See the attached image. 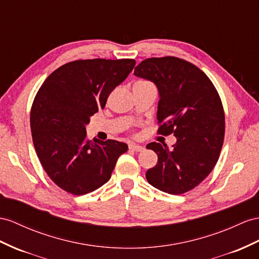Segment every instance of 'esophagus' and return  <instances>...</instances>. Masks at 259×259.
<instances>
[{"mask_svg": "<svg viewBox=\"0 0 259 259\" xmlns=\"http://www.w3.org/2000/svg\"><path fill=\"white\" fill-rule=\"evenodd\" d=\"M129 149L131 151H136V152H140L142 151L144 148L142 147V145H139V144H135V143H130L129 144Z\"/></svg>", "mask_w": 259, "mask_h": 259, "instance_id": "esophagus-1", "label": "esophagus"}]
</instances>
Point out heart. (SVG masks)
I'll return each mask as SVG.
<instances>
[{
    "label": "heart",
    "mask_w": 259,
    "mask_h": 259,
    "mask_svg": "<svg viewBox=\"0 0 259 259\" xmlns=\"http://www.w3.org/2000/svg\"><path fill=\"white\" fill-rule=\"evenodd\" d=\"M143 83H147V82H143Z\"/></svg>",
    "instance_id": "b5f03b06"
}]
</instances>
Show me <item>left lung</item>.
Here are the masks:
<instances>
[{"label":"left lung","mask_w":259,"mask_h":259,"mask_svg":"<svg viewBox=\"0 0 259 259\" xmlns=\"http://www.w3.org/2000/svg\"><path fill=\"white\" fill-rule=\"evenodd\" d=\"M134 74L158 90L157 134L176 137L171 149L165 143L147 145L158 158L145 177L164 193H187L211 173L220 156L225 131L221 98L200 69L176 57L145 59Z\"/></svg>","instance_id":"obj_1"}]
</instances>
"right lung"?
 I'll list each match as a JSON object with an SVG mask.
<instances>
[{
	"label": "right lung",
	"mask_w": 259,
	"mask_h": 259,
	"mask_svg": "<svg viewBox=\"0 0 259 259\" xmlns=\"http://www.w3.org/2000/svg\"><path fill=\"white\" fill-rule=\"evenodd\" d=\"M134 59L76 60L58 68L39 89L30 110L32 142L58 187L81 196L109 181L128 145L86 139V124L135 68Z\"/></svg>",
	"instance_id": "right-lung-1"
}]
</instances>
